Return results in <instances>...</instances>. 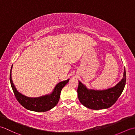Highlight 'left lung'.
Masks as SVG:
<instances>
[{
	"label": "left lung",
	"mask_w": 135,
	"mask_h": 135,
	"mask_svg": "<svg viewBox=\"0 0 135 135\" xmlns=\"http://www.w3.org/2000/svg\"><path fill=\"white\" fill-rule=\"evenodd\" d=\"M123 78L114 87L104 90L88 89L79 81L77 89L79 100L82 105L92 110H100L111 107L121 96L126 84V72L124 68Z\"/></svg>",
	"instance_id": "obj_1"
}]
</instances>
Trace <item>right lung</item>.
I'll use <instances>...</instances> for the list:
<instances>
[{
	"label": "right lung",
	"mask_w": 135,
	"mask_h": 135,
	"mask_svg": "<svg viewBox=\"0 0 135 135\" xmlns=\"http://www.w3.org/2000/svg\"><path fill=\"white\" fill-rule=\"evenodd\" d=\"M13 65L11 67L10 73V81L11 88L13 90L17 100L23 106L24 108L28 110L35 112H45L51 110L55 107L58 103L61 91L63 87L67 84L70 79L63 81L58 83L53 89L52 92L50 94H46L38 97H30L24 95L17 90L14 86L12 78H11V70Z\"/></svg>",
	"instance_id": "add662e5"
}]
</instances>
